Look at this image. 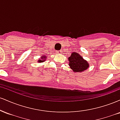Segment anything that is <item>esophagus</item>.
Listing matches in <instances>:
<instances>
[{
	"label": "esophagus",
	"mask_w": 120,
	"mask_h": 120,
	"mask_svg": "<svg viewBox=\"0 0 120 120\" xmlns=\"http://www.w3.org/2000/svg\"><path fill=\"white\" fill-rule=\"evenodd\" d=\"M61 53V51H56V53H58V54H60Z\"/></svg>",
	"instance_id": "esophagus-1"
}]
</instances>
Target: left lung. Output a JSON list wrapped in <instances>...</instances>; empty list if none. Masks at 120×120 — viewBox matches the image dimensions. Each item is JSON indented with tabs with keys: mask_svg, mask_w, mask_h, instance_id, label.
Returning <instances> with one entry per match:
<instances>
[{
	"mask_svg": "<svg viewBox=\"0 0 120 120\" xmlns=\"http://www.w3.org/2000/svg\"><path fill=\"white\" fill-rule=\"evenodd\" d=\"M69 65L74 72H82L89 68V64L79 53L72 52L69 57Z\"/></svg>",
	"mask_w": 120,
	"mask_h": 120,
	"instance_id": "8db88e82",
	"label": "left lung"
}]
</instances>
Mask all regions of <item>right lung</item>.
I'll list each match as a JSON object with an SVG mask.
<instances>
[{
  "label": "right lung",
  "mask_w": 120,
  "mask_h": 120,
  "mask_svg": "<svg viewBox=\"0 0 120 120\" xmlns=\"http://www.w3.org/2000/svg\"><path fill=\"white\" fill-rule=\"evenodd\" d=\"M46 58H47L46 55H45V56L44 55V56H41V59H39V60H38V63H42V62L45 61V60H46Z\"/></svg>",
  "instance_id": "1"
}]
</instances>
